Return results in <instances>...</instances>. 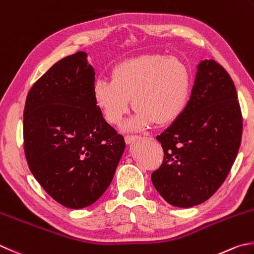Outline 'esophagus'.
I'll return each instance as SVG.
<instances>
[{
    "label": "esophagus",
    "mask_w": 254,
    "mask_h": 254,
    "mask_svg": "<svg viewBox=\"0 0 254 254\" xmlns=\"http://www.w3.org/2000/svg\"><path fill=\"white\" fill-rule=\"evenodd\" d=\"M139 136H137V135H127L126 137H125V141H126V143H131V142H133V141H136V140H138L139 139Z\"/></svg>",
    "instance_id": "obj_1"
}]
</instances>
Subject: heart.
<instances>
[{"instance_id": "1", "label": "heart", "mask_w": 254, "mask_h": 254, "mask_svg": "<svg viewBox=\"0 0 254 254\" xmlns=\"http://www.w3.org/2000/svg\"><path fill=\"white\" fill-rule=\"evenodd\" d=\"M190 70L184 61L161 54H146L115 66L109 80H98L94 103L104 118L119 125L131 106L135 116L128 123L139 130L156 123L168 125L187 107L190 95Z\"/></svg>"}]
</instances>
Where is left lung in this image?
<instances>
[{
    "mask_svg": "<svg viewBox=\"0 0 254 254\" xmlns=\"http://www.w3.org/2000/svg\"><path fill=\"white\" fill-rule=\"evenodd\" d=\"M242 126L230 75L216 61H202L184 113L157 136L164 161L151 181L161 197L175 207L190 208L213 195L236 160Z\"/></svg>",
    "mask_w": 254,
    "mask_h": 254,
    "instance_id": "1",
    "label": "left lung"
}]
</instances>
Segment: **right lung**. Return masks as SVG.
<instances>
[{"label": "right lung", "instance_id": "1", "mask_svg": "<svg viewBox=\"0 0 254 254\" xmlns=\"http://www.w3.org/2000/svg\"><path fill=\"white\" fill-rule=\"evenodd\" d=\"M87 54L64 57L36 80L23 114L30 170L51 197L70 209L93 204L111 185L125 149L122 135L94 103Z\"/></svg>", "mask_w": 254, "mask_h": 254}]
</instances>
